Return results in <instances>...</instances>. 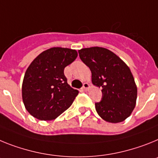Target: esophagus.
Wrapping results in <instances>:
<instances>
[{
  "label": "esophagus",
  "mask_w": 158,
  "mask_h": 158,
  "mask_svg": "<svg viewBox=\"0 0 158 158\" xmlns=\"http://www.w3.org/2000/svg\"><path fill=\"white\" fill-rule=\"evenodd\" d=\"M89 88H90V85H89L88 83H83V87H82V90H84V91H87V90H89Z\"/></svg>",
  "instance_id": "esophagus-1"
}]
</instances>
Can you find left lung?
<instances>
[{"label": "left lung", "mask_w": 158, "mask_h": 158, "mask_svg": "<svg viewBox=\"0 0 158 158\" xmlns=\"http://www.w3.org/2000/svg\"><path fill=\"white\" fill-rule=\"evenodd\" d=\"M79 54L91 71L93 84L102 88V100L95 103L97 113L109 123L123 122L134 110L138 94L129 67L117 55L104 48H82Z\"/></svg>", "instance_id": "1"}]
</instances>
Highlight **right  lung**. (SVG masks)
<instances>
[{
  "instance_id": "1",
  "label": "right lung",
  "mask_w": 158,
  "mask_h": 158,
  "mask_svg": "<svg viewBox=\"0 0 158 158\" xmlns=\"http://www.w3.org/2000/svg\"><path fill=\"white\" fill-rule=\"evenodd\" d=\"M77 52L64 48L44 51L24 74L22 98L28 113L39 120H53L71 106L79 91L70 87L64 68L76 59Z\"/></svg>"
}]
</instances>
